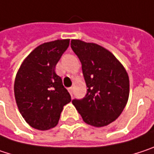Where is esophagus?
Returning <instances> with one entry per match:
<instances>
[{
	"label": "esophagus",
	"mask_w": 154,
	"mask_h": 154,
	"mask_svg": "<svg viewBox=\"0 0 154 154\" xmlns=\"http://www.w3.org/2000/svg\"><path fill=\"white\" fill-rule=\"evenodd\" d=\"M68 91H69L70 95L72 96V92H73V88H72V87H70V88H68Z\"/></svg>",
	"instance_id": "esophagus-1"
}]
</instances>
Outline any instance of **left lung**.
<instances>
[{
  "label": "left lung",
  "mask_w": 154,
  "mask_h": 154,
  "mask_svg": "<svg viewBox=\"0 0 154 154\" xmlns=\"http://www.w3.org/2000/svg\"><path fill=\"white\" fill-rule=\"evenodd\" d=\"M71 47L82 63L88 88L85 97L72 100V105L87 124L96 128L109 125L128 103V74L111 51L97 43L72 40Z\"/></svg>",
  "instance_id": "1"
}]
</instances>
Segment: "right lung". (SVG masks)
<instances>
[{
    "mask_svg": "<svg viewBox=\"0 0 154 154\" xmlns=\"http://www.w3.org/2000/svg\"><path fill=\"white\" fill-rule=\"evenodd\" d=\"M70 39L39 45L24 59L18 69L14 94L17 108L32 128L48 130L57 125L64 106L71 96L55 67L69 46Z\"/></svg>",
    "mask_w": 154,
    "mask_h": 154,
    "instance_id": "obj_1",
    "label": "right lung"
}]
</instances>
